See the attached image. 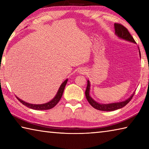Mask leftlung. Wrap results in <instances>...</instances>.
I'll list each match as a JSON object with an SVG mask.
<instances>
[{
	"label": "left lung",
	"instance_id": "obj_1",
	"mask_svg": "<svg viewBox=\"0 0 149 149\" xmlns=\"http://www.w3.org/2000/svg\"><path fill=\"white\" fill-rule=\"evenodd\" d=\"M115 33L117 35L118 37L124 39L128 41L136 43L134 38L132 37V35L130 34L129 31H128L125 26L121 25L120 23H115ZM139 54L141 56V53L139 51ZM89 90H90V83L89 81H87V85H86V88L85 91V96L86 100H87L89 104H90L95 109L100 110V111H111L117 110L120 109L125 106L126 104H128L133 98L134 94L130 97L128 99H127L126 100L118 103H113V104H100L97 103L91 98V97L89 95Z\"/></svg>",
	"mask_w": 149,
	"mask_h": 149
}]
</instances>
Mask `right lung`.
Masks as SVG:
<instances>
[{
    "label": "right lung",
    "instance_id": "obj_1",
    "mask_svg": "<svg viewBox=\"0 0 149 149\" xmlns=\"http://www.w3.org/2000/svg\"><path fill=\"white\" fill-rule=\"evenodd\" d=\"M68 81V79L65 80L62 83V85H61L60 88H59L58 93L56 94V95L55 96V98H54L52 100L46 104H29V103H26L25 102H24L23 100H21V99L17 98L16 96V98H17V100L19 101L21 104H23L25 106L28 107L31 109H35V110H47V109H50L51 108H53L55 106V105L58 104V102L60 101V100L62 96H63V92L64 90V88H65V86L66 85Z\"/></svg>",
    "mask_w": 149,
    "mask_h": 149
}]
</instances>
